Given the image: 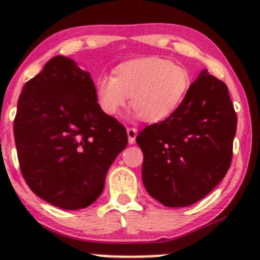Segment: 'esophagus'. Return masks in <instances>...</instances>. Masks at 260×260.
<instances>
[{
	"label": "esophagus",
	"mask_w": 260,
	"mask_h": 260,
	"mask_svg": "<svg viewBox=\"0 0 260 260\" xmlns=\"http://www.w3.org/2000/svg\"><path fill=\"white\" fill-rule=\"evenodd\" d=\"M127 133V137H129V143L130 145H134L136 141V136H137V130L135 127H127L126 130Z\"/></svg>",
	"instance_id": "obj_1"
}]
</instances>
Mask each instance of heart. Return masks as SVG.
Segmentation results:
<instances>
[{
    "mask_svg": "<svg viewBox=\"0 0 260 260\" xmlns=\"http://www.w3.org/2000/svg\"><path fill=\"white\" fill-rule=\"evenodd\" d=\"M191 87L185 67L157 56L125 60L94 81L97 102L107 115L115 117L130 97L135 117L159 123L175 113Z\"/></svg>",
    "mask_w": 260,
    "mask_h": 260,
    "instance_id": "heart-1",
    "label": "heart"
}]
</instances>
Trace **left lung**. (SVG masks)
I'll use <instances>...</instances> for the list:
<instances>
[{
	"instance_id": "1",
	"label": "left lung",
	"mask_w": 260,
	"mask_h": 260,
	"mask_svg": "<svg viewBox=\"0 0 260 260\" xmlns=\"http://www.w3.org/2000/svg\"><path fill=\"white\" fill-rule=\"evenodd\" d=\"M236 127L228 86L204 69L172 117L136 136L148 193L174 208L206 197L230 168Z\"/></svg>"
}]
</instances>
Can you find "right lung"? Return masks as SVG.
<instances>
[{
    "label": "right lung",
    "instance_id": "1",
    "mask_svg": "<svg viewBox=\"0 0 260 260\" xmlns=\"http://www.w3.org/2000/svg\"><path fill=\"white\" fill-rule=\"evenodd\" d=\"M13 131L30 190L68 210L100 197L109 167L127 145L124 125L100 108L90 73L63 56L24 85Z\"/></svg>",
    "mask_w": 260,
    "mask_h": 260
}]
</instances>
